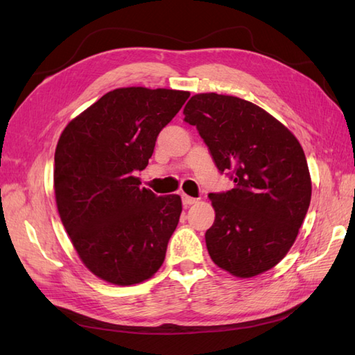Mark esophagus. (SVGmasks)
<instances>
[{
  "label": "esophagus",
  "mask_w": 355,
  "mask_h": 355,
  "mask_svg": "<svg viewBox=\"0 0 355 355\" xmlns=\"http://www.w3.org/2000/svg\"><path fill=\"white\" fill-rule=\"evenodd\" d=\"M198 200L194 197H189L187 194L182 196V202H184V206H191V204H196Z\"/></svg>",
  "instance_id": "1"
}]
</instances>
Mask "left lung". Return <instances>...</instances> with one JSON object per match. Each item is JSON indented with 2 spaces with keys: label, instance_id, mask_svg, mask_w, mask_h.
I'll use <instances>...</instances> for the list:
<instances>
[{
  "label": "left lung",
  "instance_id": "8db88e82",
  "mask_svg": "<svg viewBox=\"0 0 355 355\" xmlns=\"http://www.w3.org/2000/svg\"><path fill=\"white\" fill-rule=\"evenodd\" d=\"M184 115L235 184L209 194L216 213L206 232L211 261L241 278L271 270L293 245L309 207L302 146L272 115L235 96L196 94Z\"/></svg>",
  "mask_w": 355,
  "mask_h": 355
}]
</instances>
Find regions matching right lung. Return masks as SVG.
Returning <instances> with one entry per match:
<instances>
[{
  "mask_svg": "<svg viewBox=\"0 0 355 355\" xmlns=\"http://www.w3.org/2000/svg\"><path fill=\"white\" fill-rule=\"evenodd\" d=\"M189 92L124 87L103 94L65 127L55 153V194L80 259L102 280L132 286L163 265L182 211L133 176Z\"/></svg>",
  "mask_w": 355,
  "mask_h": 355,
  "instance_id": "1",
  "label": "right lung"
}]
</instances>
